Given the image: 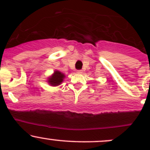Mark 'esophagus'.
<instances>
[{
  "instance_id": "esophagus-1",
  "label": "esophagus",
  "mask_w": 150,
  "mask_h": 150,
  "mask_svg": "<svg viewBox=\"0 0 150 150\" xmlns=\"http://www.w3.org/2000/svg\"><path fill=\"white\" fill-rule=\"evenodd\" d=\"M77 73H78V74L83 73V70H77Z\"/></svg>"
}]
</instances>
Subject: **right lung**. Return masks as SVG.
Masks as SVG:
<instances>
[{
    "label": "right lung",
    "instance_id": "add662e5",
    "mask_svg": "<svg viewBox=\"0 0 150 150\" xmlns=\"http://www.w3.org/2000/svg\"><path fill=\"white\" fill-rule=\"evenodd\" d=\"M65 78V75L60 71L54 70V73L47 78V83L51 86H58L62 84Z\"/></svg>",
    "mask_w": 150,
    "mask_h": 150
}]
</instances>
